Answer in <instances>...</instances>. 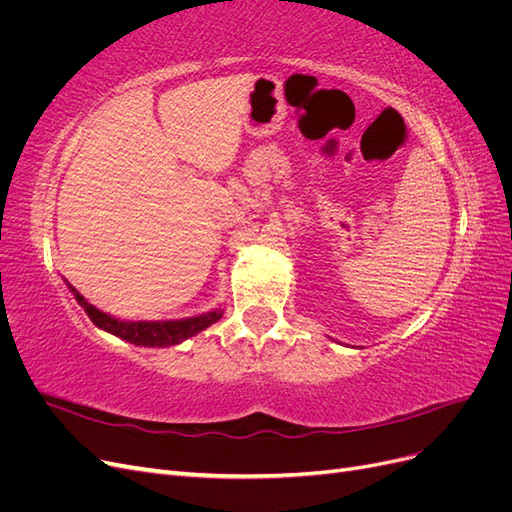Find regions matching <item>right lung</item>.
Masks as SVG:
<instances>
[{
  "label": "right lung",
  "mask_w": 512,
  "mask_h": 512,
  "mask_svg": "<svg viewBox=\"0 0 512 512\" xmlns=\"http://www.w3.org/2000/svg\"><path fill=\"white\" fill-rule=\"evenodd\" d=\"M68 288L98 329L111 333L115 337L126 339V342H130L134 346H149V348L177 346V344L185 342L188 337H194L196 333L211 327V324L218 322L224 314L222 309H213V312L192 316V318H181V320H136V322H130V320H119V318H113V316L100 312L98 307L87 303V299L74 286L68 284Z\"/></svg>",
  "instance_id": "right-lung-1"
}]
</instances>
